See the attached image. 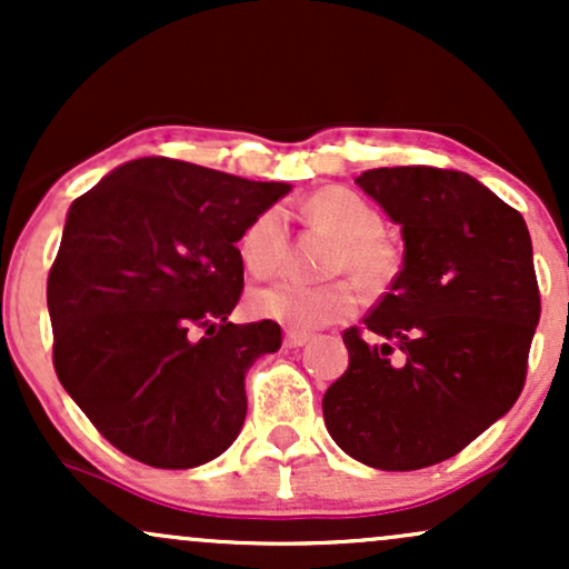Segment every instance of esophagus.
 <instances>
[{
    "mask_svg": "<svg viewBox=\"0 0 569 569\" xmlns=\"http://www.w3.org/2000/svg\"><path fill=\"white\" fill-rule=\"evenodd\" d=\"M307 339H310V335H305V331L289 329V331H286V337H283V345L289 350H299V348H302V345H307Z\"/></svg>",
    "mask_w": 569,
    "mask_h": 569,
    "instance_id": "34e87169",
    "label": "esophagus"
}]
</instances>
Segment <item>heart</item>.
<instances>
[{"mask_svg": "<svg viewBox=\"0 0 569 569\" xmlns=\"http://www.w3.org/2000/svg\"><path fill=\"white\" fill-rule=\"evenodd\" d=\"M305 217L323 227L339 243L331 253V272H352L369 291H385L401 272L403 253L382 232V213L363 194L348 187H323L302 202ZM240 262L251 276H272L289 257V224L278 206H267L238 238ZM358 307L352 280L307 283L278 278L248 293V310L297 331L321 329L348 318Z\"/></svg>", "mask_w": 569, "mask_h": 569, "instance_id": "obj_1", "label": "heart"}]
</instances>
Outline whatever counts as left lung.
<instances>
[{
    "label": "left lung",
    "instance_id": "1",
    "mask_svg": "<svg viewBox=\"0 0 569 569\" xmlns=\"http://www.w3.org/2000/svg\"><path fill=\"white\" fill-rule=\"evenodd\" d=\"M356 184L401 224L407 253L367 326L345 329L350 363L323 420L363 466L417 471L466 449L525 388L540 321L532 240L468 173L375 168Z\"/></svg>",
    "mask_w": 569,
    "mask_h": 569
}]
</instances>
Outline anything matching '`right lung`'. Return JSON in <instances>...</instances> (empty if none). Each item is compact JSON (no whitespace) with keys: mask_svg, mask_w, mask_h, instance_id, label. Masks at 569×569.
Returning <instances> with one entry per match:
<instances>
[{"mask_svg":"<svg viewBox=\"0 0 569 569\" xmlns=\"http://www.w3.org/2000/svg\"><path fill=\"white\" fill-rule=\"evenodd\" d=\"M289 189L141 158L71 202L48 276L53 367L122 455L194 468L238 439L246 371L283 337L227 321L243 293L234 243Z\"/></svg>","mask_w":569,"mask_h":569,"instance_id":"add662e5","label":"right lung"}]
</instances>
